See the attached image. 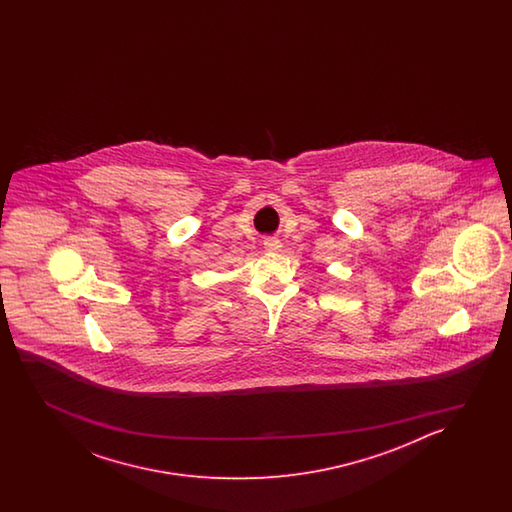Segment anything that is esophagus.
I'll use <instances>...</instances> for the list:
<instances>
[{"instance_id":"1","label":"esophagus","mask_w":512,"mask_h":512,"mask_svg":"<svg viewBox=\"0 0 512 512\" xmlns=\"http://www.w3.org/2000/svg\"><path fill=\"white\" fill-rule=\"evenodd\" d=\"M263 247H265V251L276 252L282 249V243H280L278 238L267 236V238H263Z\"/></svg>"}]
</instances>
